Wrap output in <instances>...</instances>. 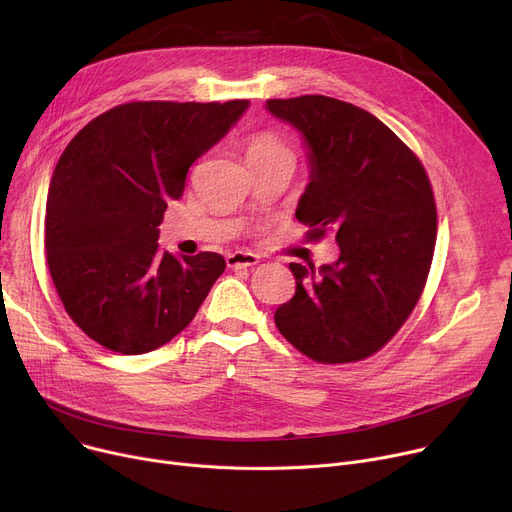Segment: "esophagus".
I'll return each mask as SVG.
<instances>
[{"label": "esophagus", "instance_id": "34e87169", "mask_svg": "<svg viewBox=\"0 0 512 512\" xmlns=\"http://www.w3.org/2000/svg\"><path fill=\"white\" fill-rule=\"evenodd\" d=\"M228 267H253L259 263V257L251 251H234L226 257Z\"/></svg>", "mask_w": 512, "mask_h": 512}]
</instances>
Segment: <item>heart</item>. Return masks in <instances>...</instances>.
<instances>
[{
  "label": "heart",
  "instance_id": "heart-1",
  "mask_svg": "<svg viewBox=\"0 0 512 512\" xmlns=\"http://www.w3.org/2000/svg\"><path fill=\"white\" fill-rule=\"evenodd\" d=\"M272 153H288L286 147L276 137H272V134H257L247 145V159Z\"/></svg>",
  "mask_w": 512,
  "mask_h": 512
}]
</instances>
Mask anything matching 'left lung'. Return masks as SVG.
<instances>
[{
    "mask_svg": "<svg viewBox=\"0 0 512 512\" xmlns=\"http://www.w3.org/2000/svg\"><path fill=\"white\" fill-rule=\"evenodd\" d=\"M301 132L309 182L297 220L336 234L340 255L315 270L290 263L294 297L274 313L280 334L319 363L373 355L405 324L427 280L436 205L415 153L373 114L324 95L267 99Z\"/></svg>",
    "mask_w": 512,
    "mask_h": 512,
    "instance_id": "8db88e82",
    "label": "left lung"
}]
</instances>
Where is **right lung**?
Instances as JSON below:
<instances>
[{"instance_id":"obj_1","label":"right lung","mask_w":512,"mask_h":512,"mask_svg":"<svg viewBox=\"0 0 512 512\" xmlns=\"http://www.w3.org/2000/svg\"><path fill=\"white\" fill-rule=\"evenodd\" d=\"M247 110V99L122 103L64 149L47 193V265L64 309L101 346L122 355L164 346L226 270L218 253H161L157 238L188 168Z\"/></svg>"}]
</instances>
